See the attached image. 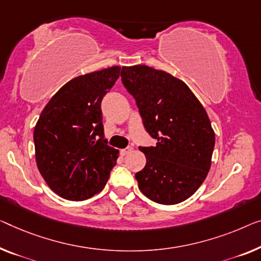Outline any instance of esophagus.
I'll use <instances>...</instances> for the list:
<instances>
[{"instance_id": "esophagus-1", "label": "esophagus", "mask_w": 261, "mask_h": 261, "mask_svg": "<svg viewBox=\"0 0 261 261\" xmlns=\"http://www.w3.org/2000/svg\"><path fill=\"white\" fill-rule=\"evenodd\" d=\"M132 151V147L131 146H127L126 149H122L120 150V154L122 155H126V154H129L130 152Z\"/></svg>"}]
</instances>
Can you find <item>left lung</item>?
I'll return each instance as SVG.
<instances>
[{
	"label": "left lung",
	"instance_id": "left-lung-1",
	"mask_svg": "<svg viewBox=\"0 0 261 261\" xmlns=\"http://www.w3.org/2000/svg\"><path fill=\"white\" fill-rule=\"evenodd\" d=\"M120 77L136 99L154 146H139L146 165L136 173L139 190L154 203L174 205L203 184L215 149L205 109L184 82L147 67H123Z\"/></svg>",
	"mask_w": 261,
	"mask_h": 261
}]
</instances>
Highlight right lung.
Returning a JSON list of instances; mask_svg holds the SVG:
<instances>
[{"instance_id":"add662e5","label":"right lung","mask_w":261,"mask_h":261,"mask_svg":"<svg viewBox=\"0 0 261 261\" xmlns=\"http://www.w3.org/2000/svg\"><path fill=\"white\" fill-rule=\"evenodd\" d=\"M111 67L69 81L49 100L34 130L37 168L46 184L68 200L100 192L118 150L104 139L103 97L119 77Z\"/></svg>"}]
</instances>
